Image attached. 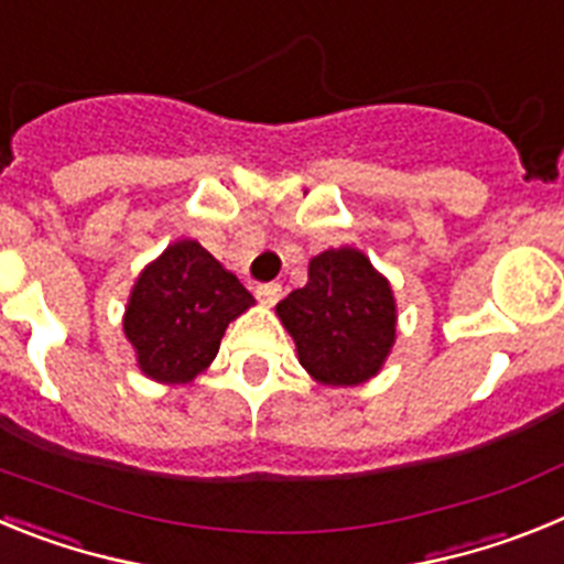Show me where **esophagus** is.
<instances>
[{"mask_svg": "<svg viewBox=\"0 0 564 564\" xmlns=\"http://www.w3.org/2000/svg\"><path fill=\"white\" fill-rule=\"evenodd\" d=\"M279 296H282V285H276V282H265V285H257V299L265 307L276 305Z\"/></svg>", "mask_w": 564, "mask_h": 564, "instance_id": "1", "label": "esophagus"}]
</instances>
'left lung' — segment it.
Here are the masks:
<instances>
[{
	"mask_svg": "<svg viewBox=\"0 0 564 564\" xmlns=\"http://www.w3.org/2000/svg\"><path fill=\"white\" fill-rule=\"evenodd\" d=\"M276 316L296 344L299 364L325 387H358L376 378L395 344L390 279L350 246L316 253L307 285L288 293Z\"/></svg>",
	"mask_w": 564,
	"mask_h": 564,
	"instance_id": "left-lung-1",
	"label": "left lung"
}]
</instances>
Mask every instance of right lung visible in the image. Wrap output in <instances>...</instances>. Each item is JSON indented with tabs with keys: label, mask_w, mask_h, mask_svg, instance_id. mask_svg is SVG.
<instances>
[{
	"label": "right lung",
	"mask_w": 564,
	"mask_h": 564,
	"mask_svg": "<svg viewBox=\"0 0 564 564\" xmlns=\"http://www.w3.org/2000/svg\"><path fill=\"white\" fill-rule=\"evenodd\" d=\"M253 296L197 239H177L129 291L123 336L138 370L158 383H192L217 358L226 327Z\"/></svg>",
	"instance_id": "right-lung-1"
}]
</instances>
